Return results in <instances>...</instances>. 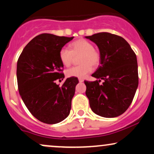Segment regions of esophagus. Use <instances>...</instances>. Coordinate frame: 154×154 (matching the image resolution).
Returning a JSON list of instances; mask_svg holds the SVG:
<instances>
[{
    "instance_id": "esophagus-1",
    "label": "esophagus",
    "mask_w": 154,
    "mask_h": 154,
    "mask_svg": "<svg viewBox=\"0 0 154 154\" xmlns=\"http://www.w3.org/2000/svg\"><path fill=\"white\" fill-rule=\"evenodd\" d=\"M83 81H84V79H82V78H79V82H82Z\"/></svg>"
}]
</instances>
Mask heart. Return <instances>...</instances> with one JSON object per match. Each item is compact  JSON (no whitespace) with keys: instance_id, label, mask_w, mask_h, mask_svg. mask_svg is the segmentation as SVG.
I'll list each match as a JSON object with an SVG mask.
<instances>
[{"instance_id":"1","label":"heart","mask_w":154,"mask_h":154,"mask_svg":"<svg viewBox=\"0 0 154 154\" xmlns=\"http://www.w3.org/2000/svg\"><path fill=\"white\" fill-rule=\"evenodd\" d=\"M80 65L68 69L66 75L68 77H85L92 72L93 67H98L101 61L100 51L94 48L93 44L85 39H79L69 45V50L61 48L59 52V59L64 66H69L75 58L79 57Z\"/></svg>"}]
</instances>
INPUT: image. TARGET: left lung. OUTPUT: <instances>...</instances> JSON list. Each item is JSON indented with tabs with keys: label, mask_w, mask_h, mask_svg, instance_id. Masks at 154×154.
<instances>
[{
	"label": "left lung",
	"mask_w": 154,
	"mask_h": 154,
	"mask_svg": "<svg viewBox=\"0 0 154 154\" xmlns=\"http://www.w3.org/2000/svg\"><path fill=\"white\" fill-rule=\"evenodd\" d=\"M86 38L98 45L101 55L100 65L92 75L98 80L84 81L90 106L103 117L121 115L131 104L138 86L135 52L119 35L100 32Z\"/></svg>",
	"instance_id": "left-lung-1"
}]
</instances>
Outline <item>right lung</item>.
Returning a JSON list of instances; mask_svg holds the SVG:
<instances>
[{
    "instance_id": "obj_1",
    "label": "right lung",
    "mask_w": 154,
    "mask_h": 154,
    "mask_svg": "<svg viewBox=\"0 0 154 154\" xmlns=\"http://www.w3.org/2000/svg\"><path fill=\"white\" fill-rule=\"evenodd\" d=\"M73 38L39 35L26 45L17 61L19 94L29 112L43 123H59L70 113L78 79L67 78L61 86L56 81L64 78L60 51Z\"/></svg>"
}]
</instances>
